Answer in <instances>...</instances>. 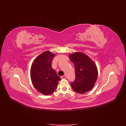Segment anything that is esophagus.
Instances as JSON below:
<instances>
[{
    "mask_svg": "<svg viewBox=\"0 0 126 126\" xmlns=\"http://www.w3.org/2000/svg\"><path fill=\"white\" fill-rule=\"evenodd\" d=\"M61 78H62V79H65V78H66V75H64L63 76H61Z\"/></svg>",
    "mask_w": 126,
    "mask_h": 126,
    "instance_id": "1",
    "label": "esophagus"
}]
</instances>
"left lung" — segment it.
Segmentation results:
<instances>
[{
  "label": "left lung",
  "instance_id": "8db88e82",
  "mask_svg": "<svg viewBox=\"0 0 126 126\" xmlns=\"http://www.w3.org/2000/svg\"><path fill=\"white\" fill-rule=\"evenodd\" d=\"M69 57L75 68L76 78L74 82H70L72 89L79 94H85L91 90L98 77L96 65L82 52H74Z\"/></svg>",
  "mask_w": 126,
  "mask_h": 126
}]
</instances>
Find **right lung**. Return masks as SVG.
Masks as SVG:
<instances>
[{"label":"right lung","instance_id":"add662e5","mask_svg":"<svg viewBox=\"0 0 126 126\" xmlns=\"http://www.w3.org/2000/svg\"><path fill=\"white\" fill-rule=\"evenodd\" d=\"M55 55L45 51L33 61L30 69V77L34 87L46 96L51 94L56 89L61 78L51 67Z\"/></svg>","mask_w":126,"mask_h":126}]
</instances>
